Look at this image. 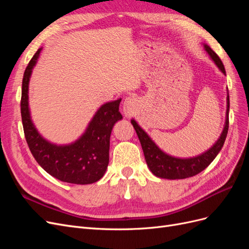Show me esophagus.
Returning a JSON list of instances; mask_svg holds the SVG:
<instances>
[{"mask_svg": "<svg viewBox=\"0 0 249 249\" xmlns=\"http://www.w3.org/2000/svg\"><path fill=\"white\" fill-rule=\"evenodd\" d=\"M137 108V101L135 97L133 96H127L125 97V100L124 102V105H123V110H124V113L125 116H132L134 113H135V110H136Z\"/></svg>", "mask_w": 249, "mask_h": 249, "instance_id": "obj_1", "label": "esophagus"}]
</instances>
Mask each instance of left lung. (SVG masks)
Instances as JSON below:
<instances>
[{"label":"left lung","instance_id":"1","mask_svg":"<svg viewBox=\"0 0 249 249\" xmlns=\"http://www.w3.org/2000/svg\"><path fill=\"white\" fill-rule=\"evenodd\" d=\"M205 48L206 51L209 53L210 57L212 58L216 65L219 67V70L225 74L224 65L220 58L218 57L216 53L210 47L205 46ZM229 111L230 96L228 95L227 120H225V125L220 138L218 139V141L208 150V152L195 158H191V159H178V158H173L163 153L162 150L155 144L153 140L147 136V134L137 124V123L135 122V120H132V124L138 135V138L140 140L141 146L143 149V154H144L145 161L150 171H152L156 177H159L162 178L180 179L196 176L203 169H206L215 159L216 156L220 152V149L224 144V141L225 138H227L229 131Z\"/></svg>","mask_w":249,"mask_h":249}]
</instances>
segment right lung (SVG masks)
I'll return each mask as SVG.
<instances>
[{"mask_svg":"<svg viewBox=\"0 0 249 249\" xmlns=\"http://www.w3.org/2000/svg\"><path fill=\"white\" fill-rule=\"evenodd\" d=\"M39 49L30 60L22 78L20 113L25 138L33 157L49 175L62 182L87 185L103 178L109 164L110 135L117 120L122 99L109 102L99 109L86 132L72 144L58 146L44 140L33 125L28 107V86Z\"/></svg>","mask_w":249,"mask_h":249,"instance_id":"1","label":"right lung"}]
</instances>
